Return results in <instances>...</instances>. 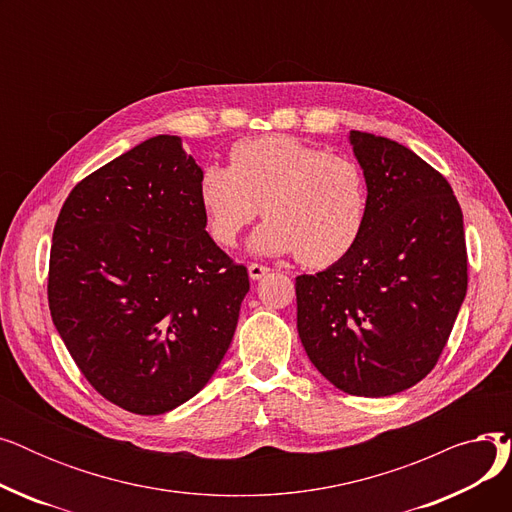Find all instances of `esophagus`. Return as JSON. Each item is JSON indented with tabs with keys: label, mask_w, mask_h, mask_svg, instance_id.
<instances>
[{
	"label": "esophagus",
	"mask_w": 512,
	"mask_h": 512,
	"mask_svg": "<svg viewBox=\"0 0 512 512\" xmlns=\"http://www.w3.org/2000/svg\"><path fill=\"white\" fill-rule=\"evenodd\" d=\"M267 274H270V267H267V265H259V263H251L249 265V278L251 280H261Z\"/></svg>",
	"instance_id": "34e87169"
}]
</instances>
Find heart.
<instances>
[{"label": "heart", "instance_id": "b5f03b06", "mask_svg": "<svg viewBox=\"0 0 512 512\" xmlns=\"http://www.w3.org/2000/svg\"><path fill=\"white\" fill-rule=\"evenodd\" d=\"M199 205L215 242L234 247L263 211L249 240L253 255H290L328 267L359 242L367 222V180L357 161L294 137H259L230 149V168L207 164Z\"/></svg>", "mask_w": 512, "mask_h": 512}]
</instances>
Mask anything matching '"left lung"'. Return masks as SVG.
<instances>
[{"label": "left lung", "instance_id": "8db88e82", "mask_svg": "<svg viewBox=\"0 0 512 512\" xmlns=\"http://www.w3.org/2000/svg\"><path fill=\"white\" fill-rule=\"evenodd\" d=\"M367 180L355 249L297 278V330L338 390L390 396L434 369L467 294L463 211L446 178L386 137L351 130Z\"/></svg>", "mask_w": 512, "mask_h": 512}]
</instances>
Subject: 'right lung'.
Listing matches in <instances>:
<instances>
[{"mask_svg": "<svg viewBox=\"0 0 512 512\" xmlns=\"http://www.w3.org/2000/svg\"><path fill=\"white\" fill-rule=\"evenodd\" d=\"M201 172L157 134L78 182L53 228V326L89 384L137 415L211 380L249 292L247 267L205 232Z\"/></svg>", "mask_w": 512, "mask_h": 512, "instance_id": "right-lung-1", "label": "right lung"}]
</instances>
